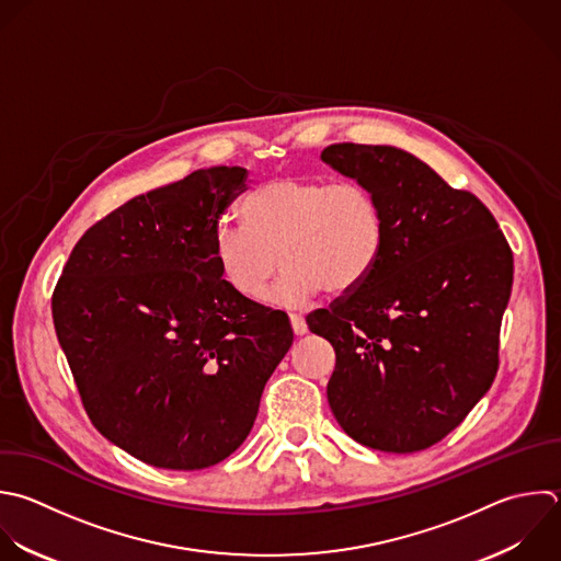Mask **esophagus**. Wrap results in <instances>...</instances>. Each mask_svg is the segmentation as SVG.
Returning <instances> with one entry per match:
<instances>
[{
	"instance_id": "34e87169",
	"label": "esophagus",
	"mask_w": 561,
	"mask_h": 561,
	"mask_svg": "<svg viewBox=\"0 0 561 561\" xmlns=\"http://www.w3.org/2000/svg\"><path fill=\"white\" fill-rule=\"evenodd\" d=\"M289 322H291V329H294V333L296 335H305L309 329H307V322H305V318L302 316H298V313H291L289 316Z\"/></svg>"
}]
</instances>
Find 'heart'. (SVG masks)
<instances>
[{
  "instance_id": "heart-1",
  "label": "heart",
  "mask_w": 561,
  "mask_h": 561,
  "mask_svg": "<svg viewBox=\"0 0 561 561\" xmlns=\"http://www.w3.org/2000/svg\"><path fill=\"white\" fill-rule=\"evenodd\" d=\"M245 221L224 217L213 256L224 280L259 300L287 263L272 302L302 307L327 287L348 294L377 267L386 248V210L364 182L274 178L243 204Z\"/></svg>"
}]
</instances>
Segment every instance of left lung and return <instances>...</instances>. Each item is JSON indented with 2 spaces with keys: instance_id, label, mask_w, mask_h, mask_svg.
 <instances>
[{
  "instance_id": "left-lung-1",
  "label": "left lung",
  "mask_w": 561,
  "mask_h": 561,
  "mask_svg": "<svg viewBox=\"0 0 561 561\" xmlns=\"http://www.w3.org/2000/svg\"><path fill=\"white\" fill-rule=\"evenodd\" d=\"M368 184L386 210L373 274L307 316L331 342L329 405L357 443L432 447L462 423L497 373L513 254L489 208L397 147L331 145L320 156Z\"/></svg>"
}]
</instances>
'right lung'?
Returning a JSON list of instances; mask_svg holds the SVG:
<instances>
[{
	"label": "right lung",
	"instance_id": "add662e5",
	"mask_svg": "<svg viewBox=\"0 0 561 561\" xmlns=\"http://www.w3.org/2000/svg\"><path fill=\"white\" fill-rule=\"evenodd\" d=\"M245 180L241 167L199 169L129 199L79 239L53 294L88 416L153 467L228 458L294 342L287 313L239 296L213 256Z\"/></svg>",
	"mask_w": 561,
	"mask_h": 561
}]
</instances>
